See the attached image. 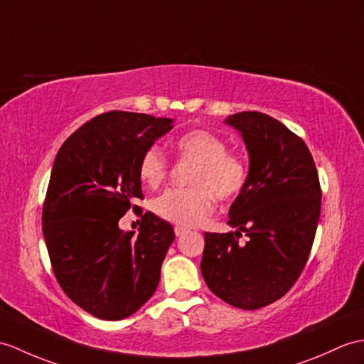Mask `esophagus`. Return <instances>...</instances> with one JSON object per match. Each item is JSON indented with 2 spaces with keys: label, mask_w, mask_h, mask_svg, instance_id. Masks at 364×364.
I'll return each mask as SVG.
<instances>
[{
  "label": "esophagus",
  "mask_w": 364,
  "mask_h": 364,
  "mask_svg": "<svg viewBox=\"0 0 364 364\" xmlns=\"http://www.w3.org/2000/svg\"><path fill=\"white\" fill-rule=\"evenodd\" d=\"M189 230L186 226H180V225H176L175 226V234H176V237H180V235H183V234H186L188 232Z\"/></svg>",
  "instance_id": "esophagus-1"
}]
</instances>
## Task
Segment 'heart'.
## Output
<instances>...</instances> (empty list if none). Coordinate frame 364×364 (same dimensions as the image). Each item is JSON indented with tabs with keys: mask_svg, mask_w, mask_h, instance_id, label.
<instances>
[{
	"mask_svg": "<svg viewBox=\"0 0 364 364\" xmlns=\"http://www.w3.org/2000/svg\"><path fill=\"white\" fill-rule=\"evenodd\" d=\"M175 150L184 163H192L189 188L168 189L151 203L154 213L166 222L183 226L201 223L213 213L215 197L234 200L248 181V164L243 156L226 150V142L215 133L196 129L175 141ZM171 167L158 147L144 151L139 161V178L151 189L163 186Z\"/></svg>",
	"mask_w": 364,
	"mask_h": 364,
	"instance_id": "obj_1",
	"label": "heart"
}]
</instances>
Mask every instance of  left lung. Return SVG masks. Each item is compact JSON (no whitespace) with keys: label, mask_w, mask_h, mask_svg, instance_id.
Instances as JSON below:
<instances>
[{"label":"left lung","mask_w":364,"mask_h":364,"mask_svg":"<svg viewBox=\"0 0 364 364\" xmlns=\"http://www.w3.org/2000/svg\"><path fill=\"white\" fill-rule=\"evenodd\" d=\"M250 154L248 181L230 208L235 232H205L201 274L215 296L243 310L281 299L310 256L321 186L307 144L259 112L230 116ZM249 240L240 244L241 232Z\"/></svg>","instance_id":"1"}]
</instances>
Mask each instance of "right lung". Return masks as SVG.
Here are the masks:
<instances>
[{"label": "right lung", "mask_w": 364, "mask_h": 364, "mask_svg": "<svg viewBox=\"0 0 364 364\" xmlns=\"http://www.w3.org/2000/svg\"><path fill=\"white\" fill-rule=\"evenodd\" d=\"M172 119L108 112L83 124L57 151L43 203V235L58 285L90 315L117 321L155 293L175 232L151 213L139 234L117 222L144 198L139 161Z\"/></svg>", "instance_id": "1"}]
</instances>
